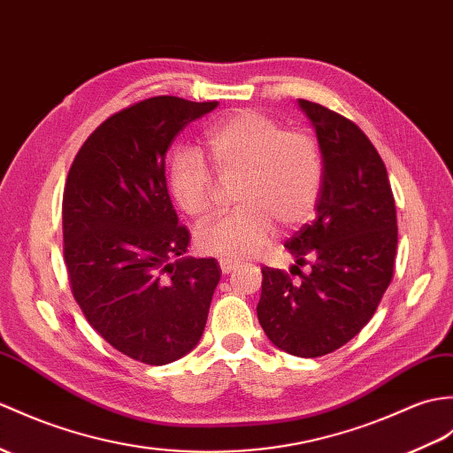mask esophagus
Segmentation results:
<instances>
[{
  "label": "esophagus",
  "mask_w": 453,
  "mask_h": 453,
  "mask_svg": "<svg viewBox=\"0 0 453 453\" xmlns=\"http://www.w3.org/2000/svg\"><path fill=\"white\" fill-rule=\"evenodd\" d=\"M237 262L231 258H219V268H222V274H231V272L237 270Z\"/></svg>",
  "instance_id": "esophagus-1"
}]
</instances>
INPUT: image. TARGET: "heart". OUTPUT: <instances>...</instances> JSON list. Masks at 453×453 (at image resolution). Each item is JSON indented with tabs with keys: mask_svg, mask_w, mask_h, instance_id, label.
<instances>
[{
	"mask_svg": "<svg viewBox=\"0 0 453 453\" xmlns=\"http://www.w3.org/2000/svg\"><path fill=\"white\" fill-rule=\"evenodd\" d=\"M204 144L218 172L239 173L237 210L196 229L206 255L241 260L265 249L276 224L304 222L324 183L319 142L257 110H239L206 131ZM167 185L179 208L193 218L212 208V175L195 150L177 149L167 162Z\"/></svg>",
	"mask_w": 453,
	"mask_h": 453,
	"instance_id": "1",
	"label": "heart"
}]
</instances>
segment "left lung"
Returning a JSON list of instances; mask_svg holds the SVG:
<instances>
[{"instance_id":"left-lung-1","label":"left lung","mask_w":453,"mask_h":453,"mask_svg":"<svg viewBox=\"0 0 453 453\" xmlns=\"http://www.w3.org/2000/svg\"><path fill=\"white\" fill-rule=\"evenodd\" d=\"M297 104L317 133L324 183L317 216L286 249L299 266L311 258V272L293 280L283 270L262 268L257 314L278 349L320 357L340 349L372 319L394 276L397 218L386 165L366 134L320 104Z\"/></svg>"}]
</instances>
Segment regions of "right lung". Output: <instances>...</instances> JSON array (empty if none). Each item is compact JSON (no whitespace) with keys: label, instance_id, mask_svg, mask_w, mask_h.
I'll return each mask as SVG.
<instances>
[{"label":"right lung","instance_id":"right-lung-1","mask_svg":"<svg viewBox=\"0 0 453 453\" xmlns=\"http://www.w3.org/2000/svg\"><path fill=\"white\" fill-rule=\"evenodd\" d=\"M218 102L156 96L111 115L73 162L63 193V255L79 307L111 347L146 365L193 351L222 278L185 257L188 229L167 195L164 160L179 131Z\"/></svg>","mask_w":453,"mask_h":453}]
</instances>
